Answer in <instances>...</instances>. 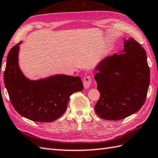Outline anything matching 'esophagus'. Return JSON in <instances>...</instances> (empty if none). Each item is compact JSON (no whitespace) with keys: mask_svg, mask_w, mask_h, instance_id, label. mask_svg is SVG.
<instances>
[{"mask_svg":"<svg viewBox=\"0 0 158 158\" xmlns=\"http://www.w3.org/2000/svg\"><path fill=\"white\" fill-rule=\"evenodd\" d=\"M92 77L88 75L85 77L83 79V86H84V88L85 89H88L89 88V86L91 85V83H92Z\"/></svg>","mask_w":158,"mask_h":158,"instance_id":"1","label":"esophagus"}]
</instances>
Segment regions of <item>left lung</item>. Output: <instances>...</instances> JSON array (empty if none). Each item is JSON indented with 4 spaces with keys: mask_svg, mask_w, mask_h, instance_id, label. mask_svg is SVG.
<instances>
[{
    "mask_svg": "<svg viewBox=\"0 0 158 158\" xmlns=\"http://www.w3.org/2000/svg\"><path fill=\"white\" fill-rule=\"evenodd\" d=\"M120 54L106 57L96 67L100 98L95 112L106 120H119L138 111L145 101L150 70L145 50L132 38L124 40Z\"/></svg>",
    "mask_w": 158,
    "mask_h": 158,
    "instance_id": "1",
    "label": "left lung"
}]
</instances>
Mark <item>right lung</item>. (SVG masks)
Here are the masks:
<instances>
[{
	"label": "right lung",
	"instance_id": "1",
	"mask_svg": "<svg viewBox=\"0 0 158 158\" xmlns=\"http://www.w3.org/2000/svg\"><path fill=\"white\" fill-rule=\"evenodd\" d=\"M19 42L6 58L4 82L13 106L19 115L37 122H51L66 111L70 96L83 89L79 77L56 75L32 81L18 65Z\"/></svg>",
	"mask_w": 158,
	"mask_h": 158
}]
</instances>
